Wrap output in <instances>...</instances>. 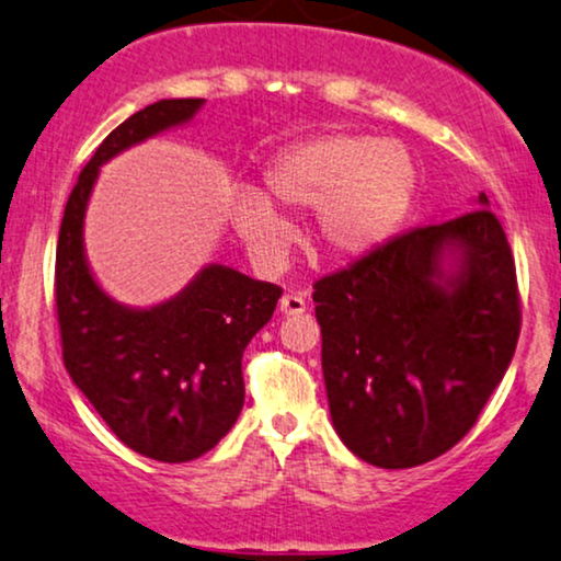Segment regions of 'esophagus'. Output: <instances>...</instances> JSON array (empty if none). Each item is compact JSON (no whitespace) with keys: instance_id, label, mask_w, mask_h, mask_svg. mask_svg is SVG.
<instances>
[{"instance_id":"1","label":"esophagus","mask_w":561,"mask_h":561,"mask_svg":"<svg viewBox=\"0 0 561 561\" xmlns=\"http://www.w3.org/2000/svg\"><path fill=\"white\" fill-rule=\"evenodd\" d=\"M305 308H308V302H305L302 293H287L279 300V310L285 316H300V313H305Z\"/></svg>"}]
</instances>
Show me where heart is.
<instances>
[{
	"mask_svg": "<svg viewBox=\"0 0 561 561\" xmlns=\"http://www.w3.org/2000/svg\"><path fill=\"white\" fill-rule=\"evenodd\" d=\"M416 196V162L399 141L325 134L287 147L264 170V196L240 188L232 225L264 266H279L287 222L271 207L316 209L318 240L339 256H363L399 230Z\"/></svg>",
	"mask_w": 561,
	"mask_h": 561,
	"instance_id": "heart-1",
	"label": "heart"
}]
</instances>
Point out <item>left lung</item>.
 Wrapping results in <instances>:
<instances>
[{
  "mask_svg": "<svg viewBox=\"0 0 561 561\" xmlns=\"http://www.w3.org/2000/svg\"><path fill=\"white\" fill-rule=\"evenodd\" d=\"M396 236L313 285L331 420L354 456L411 469L469 435L520 336L515 259L486 209ZM461 251L442 285L444 248Z\"/></svg>",
  "mask_w": 561,
  "mask_h": 561,
  "instance_id": "8db88e82",
  "label": "left lung"
}]
</instances>
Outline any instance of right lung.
<instances>
[{
  "label": "right lung",
  "instance_id": "1",
  "mask_svg": "<svg viewBox=\"0 0 561 561\" xmlns=\"http://www.w3.org/2000/svg\"><path fill=\"white\" fill-rule=\"evenodd\" d=\"M202 103L158 101L118 124L82 168L56 243L54 297L67 373L126 448L162 463L204 456L236 424L245 401L243 352L274 316L282 287L215 264L158 308H122L92 279L82 217L105 160L188 122Z\"/></svg>",
  "mask_w": 561,
  "mask_h": 561
}]
</instances>
